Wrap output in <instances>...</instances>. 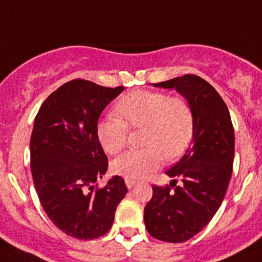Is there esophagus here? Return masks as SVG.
Instances as JSON below:
<instances>
[{
  "instance_id": "obj_1",
  "label": "esophagus",
  "mask_w": 262,
  "mask_h": 262,
  "mask_svg": "<svg viewBox=\"0 0 262 262\" xmlns=\"http://www.w3.org/2000/svg\"><path fill=\"white\" fill-rule=\"evenodd\" d=\"M126 185L128 189H133V187H135V186L138 185V182H136V181H134V179L126 178Z\"/></svg>"
}]
</instances>
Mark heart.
<instances>
[{"mask_svg":"<svg viewBox=\"0 0 262 262\" xmlns=\"http://www.w3.org/2000/svg\"><path fill=\"white\" fill-rule=\"evenodd\" d=\"M97 124V138L108 154H118L128 143L129 128L144 127V148L129 150L112 162V170L128 179H144L185 152L194 133V114L182 97L158 91H136L122 97Z\"/></svg>","mask_w":262,"mask_h":262,"instance_id":"heart-1","label":"heart"}]
</instances>
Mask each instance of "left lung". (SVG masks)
Masks as SVG:
<instances>
[{"label": "left lung", "instance_id": "left-lung-1", "mask_svg": "<svg viewBox=\"0 0 262 262\" xmlns=\"http://www.w3.org/2000/svg\"><path fill=\"white\" fill-rule=\"evenodd\" d=\"M154 85L175 88L187 99L194 133L186 154L166 171L171 183L152 186L144 224L154 238L185 243L209 224L224 201L233 171L234 131L225 101L202 77L183 75Z\"/></svg>", "mask_w": 262, "mask_h": 262}]
</instances>
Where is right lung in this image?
<instances>
[{
  "label": "right lung",
  "instance_id": "obj_1",
  "mask_svg": "<svg viewBox=\"0 0 262 262\" xmlns=\"http://www.w3.org/2000/svg\"><path fill=\"white\" fill-rule=\"evenodd\" d=\"M123 87L71 80L41 104L30 136V168L41 206L69 237L95 239L110 230L127 193L122 177L103 187L108 158L97 138V120Z\"/></svg>",
  "mask_w": 262,
  "mask_h": 262
}]
</instances>
